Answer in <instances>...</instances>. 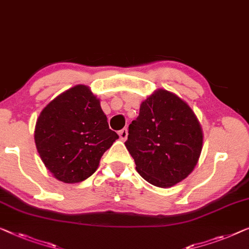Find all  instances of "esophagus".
<instances>
[{
	"mask_svg": "<svg viewBox=\"0 0 249 249\" xmlns=\"http://www.w3.org/2000/svg\"><path fill=\"white\" fill-rule=\"evenodd\" d=\"M119 137H120V139L121 140H124L127 139V137H128V130L127 129H122V130H120L119 131Z\"/></svg>",
	"mask_w": 249,
	"mask_h": 249,
	"instance_id": "34e87169",
	"label": "esophagus"
}]
</instances>
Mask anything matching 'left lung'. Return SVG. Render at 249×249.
I'll list each match as a JSON object with an SVG mask.
<instances>
[{"label":"left lung","instance_id":"obj_1","mask_svg":"<svg viewBox=\"0 0 249 249\" xmlns=\"http://www.w3.org/2000/svg\"><path fill=\"white\" fill-rule=\"evenodd\" d=\"M125 147L147 182L169 187L187 178L202 150V129L184 101L158 89L140 106L129 124Z\"/></svg>","mask_w":249,"mask_h":249}]
</instances>
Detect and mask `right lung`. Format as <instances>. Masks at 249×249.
<instances>
[{
    "label": "right lung",
    "mask_w": 249,
    "mask_h": 249,
    "mask_svg": "<svg viewBox=\"0 0 249 249\" xmlns=\"http://www.w3.org/2000/svg\"><path fill=\"white\" fill-rule=\"evenodd\" d=\"M118 138L109 129L100 100L85 85L74 86L53 100L41 111L35 130L41 160L64 183L89 178Z\"/></svg>",
    "instance_id": "1"
}]
</instances>
